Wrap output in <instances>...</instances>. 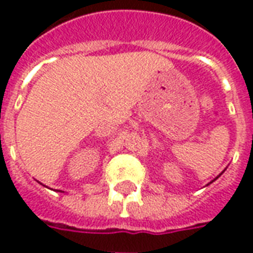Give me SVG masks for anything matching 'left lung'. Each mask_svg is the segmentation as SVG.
Listing matches in <instances>:
<instances>
[{"mask_svg": "<svg viewBox=\"0 0 253 253\" xmlns=\"http://www.w3.org/2000/svg\"><path fill=\"white\" fill-rule=\"evenodd\" d=\"M221 175H222V173H221ZM217 177H218V176H217ZM217 177H215V179H217ZM215 179H214V180H215ZM214 180H212V181H214ZM212 181H210V183H212Z\"/></svg>", "mask_w": 253, "mask_h": 253, "instance_id": "1", "label": "left lung"}]
</instances>
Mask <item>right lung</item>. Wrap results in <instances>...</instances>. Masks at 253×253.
Instances as JSON below:
<instances>
[{
  "instance_id": "right-lung-1",
  "label": "right lung",
  "mask_w": 253,
  "mask_h": 253,
  "mask_svg": "<svg viewBox=\"0 0 253 253\" xmlns=\"http://www.w3.org/2000/svg\"><path fill=\"white\" fill-rule=\"evenodd\" d=\"M38 183H41V181H38ZM41 184H42V183H41ZM61 192H63V191H61Z\"/></svg>"
}]
</instances>
